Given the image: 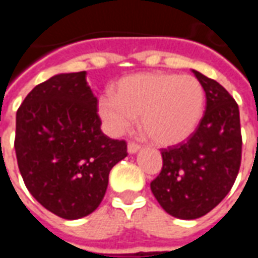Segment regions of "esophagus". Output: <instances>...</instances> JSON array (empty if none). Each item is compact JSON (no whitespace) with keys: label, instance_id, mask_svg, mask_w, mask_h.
Returning <instances> with one entry per match:
<instances>
[{"label":"esophagus","instance_id":"1","mask_svg":"<svg viewBox=\"0 0 258 258\" xmlns=\"http://www.w3.org/2000/svg\"><path fill=\"white\" fill-rule=\"evenodd\" d=\"M140 149H141V146L138 145V144H134V142H130L128 146H127V151H128V153H131V155L137 153Z\"/></svg>","mask_w":258,"mask_h":258}]
</instances>
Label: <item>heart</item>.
<instances>
[{"instance_id":"b5f03b06","label":"heart","mask_w":258,"mask_h":258,"mask_svg":"<svg viewBox=\"0 0 258 258\" xmlns=\"http://www.w3.org/2000/svg\"><path fill=\"white\" fill-rule=\"evenodd\" d=\"M205 109V91L194 76L140 73L118 80L113 95H102L96 112L110 135L130 128L135 116L159 146L178 145L194 133Z\"/></svg>"}]
</instances>
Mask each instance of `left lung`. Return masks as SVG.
Instances as JSON below:
<instances>
[{"label":"left lung","mask_w":258,"mask_h":258,"mask_svg":"<svg viewBox=\"0 0 258 258\" xmlns=\"http://www.w3.org/2000/svg\"><path fill=\"white\" fill-rule=\"evenodd\" d=\"M206 94V112L186 142L163 149V167L151 182L152 194L170 216H205L232 188L240 167L239 107L216 80L194 70Z\"/></svg>","instance_id":"1"}]
</instances>
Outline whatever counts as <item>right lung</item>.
Listing matches in <instances>:
<instances>
[{
  "label": "right lung",
  "instance_id": "add662e5",
  "mask_svg": "<svg viewBox=\"0 0 258 258\" xmlns=\"http://www.w3.org/2000/svg\"><path fill=\"white\" fill-rule=\"evenodd\" d=\"M87 73H60L38 84L16 113L15 151L26 188L64 220L101 205L109 173L127 156L125 141L101 131Z\"/></svg>",
  "mask_w": 258,
  "mask_h": 258
}]
</instances>
